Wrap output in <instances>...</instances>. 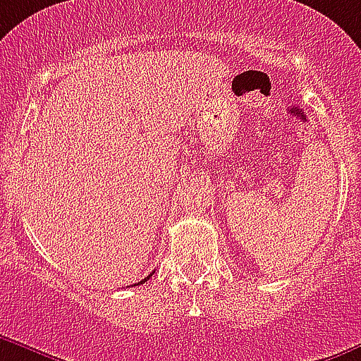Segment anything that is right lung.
Returning <instances> with one entry per match:
<instances>
[{"label":"right lung","mask_w":361,"mask_h":361,"mask_svg":"<svg viewBox=\"0 0 361 361\" xmlns=\"http://www.w3.org/2000/svg\"><path fill=\"white\" fill-rule=\"evenodd\" d=\"M149 277H152V274H151V275H147V277H145V279H142V281H140V282H138V284H144V282H145V281H147V279H149ZM138 284H136V286H138Z\"/></svg>","instance_id":"1"}]
</instances>
